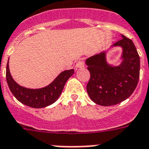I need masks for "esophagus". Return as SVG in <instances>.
Here are the masks:
<instances>
[{
    "mask_svg": "<svg viewBox=\"0 0 149 149\" xmlns=\"http://www.w3.org/2000/svg\"><path fill=\"white\" fill-rule=\"evenodd\" d=\"M84 66H85V64L83 61H79L76 64V68H82V67H84Z\"/></svg>",
    "mask_w": 149,
    "mask_h": 149,
    "instance_id": "esophagus-1",
    "label": "esophagus"
}]
</instances>
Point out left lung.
Returning <instances> with one entry per match:
<instances>
[{
  "label": "left lung",
  "mask_w": 149,
  "mask_h": 149,
  "mask_svg": "<svg viewBox=\"0 0 149 149\" xmlns=\"http://www.w3.org/2000/svg\"><path fill=\"white\" fill-rule=\"evenodd\" d=\"M122 38L112 46L122 49V59L118 66L107 63V52L90 57L85 61L90 72L87 85L88 96L98 105L108 107L124 101L133 94L139 79L140 60L133 41L121 35Z\"/></svg>",
  "instance_id": "8db88e82"
}]
</instances>
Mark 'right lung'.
Masks as SVG:
<instances>
[{"instance_id":"add662e5","label":"right lung","mask_w":149,"mask_h":149,"mask_svg":"<svg viewBox=\"0 0 149 149\" xmlns=\"http://www.w3.org/2000/svg\"><path fill=\"white\" fill-rule=\"evenodd\" d=\"M74 73V70H64L46 87L31 89L22 87L14 81L9 69V60L6 64V78L10 90L16 99L24 105L32 108H44L55 103L61 94L68 79Z\"/></svg>"}]
</instances>
